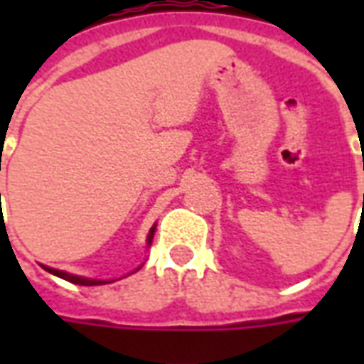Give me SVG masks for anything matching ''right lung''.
Wrapping results in <instances>:
<instances>
[{"label": "right lung", "instance_id": "add662e5", "mask_svg": "<svg viewBox=\"0 0 364 364\" xmlns=\"http://www.w3.org/2000/svg\"><path fill=\"white\" fill-rule=\"evenodd\" d=\"M154 232H156V224L150 228V234H148V240H146V244H148V247L151 245V240H154ZM43 269H46L48 273L56 274V277H60V279H64V281L68 282H74V284H83V287H97V284H107V282H112L111 281H101V279H87V277H80V274H72V273H66V271H60V269H54V267H46V265H43ZM140 269V267H138ZM136 269V271H138Z\"/></svg>", "mask_w": 364, "mask_h": 364}]
</instances>
